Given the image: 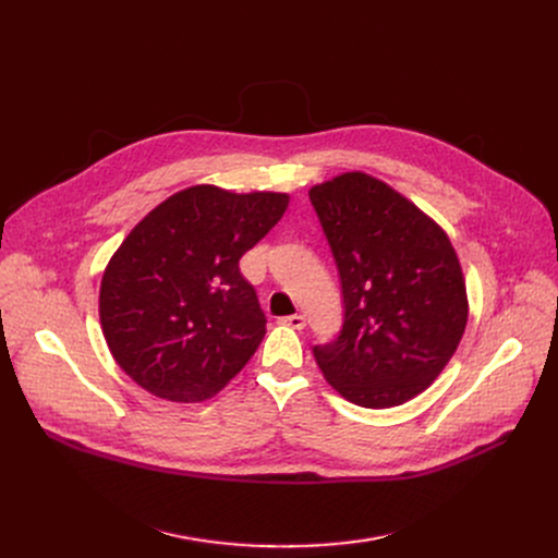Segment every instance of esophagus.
<instances>
[{"mask_svg": "<svg viewBox=\"0 0 558 558\" xmlns=\"http://www.w3.org/2000/svg\"><path fill=\"white\" fill-rule=\"evenodd\" d=\"M280 324L294 328V330H303L305 328V316L303 314H289V316L280 318Z\"/></svg>", "mask_w": 558, "mask_h": 558, "instance_id": "obj_1", "label": "esophagus"}]
</instances>
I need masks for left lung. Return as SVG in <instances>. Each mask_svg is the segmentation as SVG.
Instances as JSON below:
<instances>
[{
    "label": "left lung",
    "instance_id": "obj_1",
    "mask_svg": "<svg viewBox=\"0 0 558 558\" xmlns=\"http://www.w3.org/2000/svg\"><path fill=\"white\" fill-rule=\"evenodd\" d=\"M310 201L343 296L339 337L312 348L320 373L360 407L412 400L446 368L468 320L465 282L448 234L362 171L314 185Z\"/></svg>",
    "mask_w": 558,
    "mask_h": 558
}]
</instances>
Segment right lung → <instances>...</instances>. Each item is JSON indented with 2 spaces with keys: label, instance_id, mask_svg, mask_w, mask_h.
Returning <instances> with one entry per match:
<instances>
[{
  "label": "right lung",
  "instance_id": "1",
  "mask_svg": "<svg viewBox=\"0 0 558 558\" xmlns=\"http://www.w3.org/2000/svg\"><path fill=\"white\" fill-rule=\"evenodd\" d=\"M287 194L194 185L162 201L114 251L99 316L114 362L158 398L221 391L267 332L240 259L284 215Z\"/></svg>",
  "mask_w": 558,
  "mask_h": 558
}]
</instances>
